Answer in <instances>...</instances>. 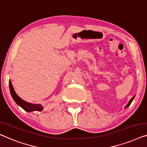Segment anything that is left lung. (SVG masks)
<instances>
[{
	"mask_svg": "<svg viewBox=\"0 0 147 147\" xmlns=\"http://www.w3.org/2000/svg\"><path fill=\"white\" fill-rule=\"evenodd\" d=\"M135 96H134L133 97V98H132L131 99V100H130L129 101V102H128V104H127V105H126V107H125V109H127V108H128V107H129L130 106V105L131 104L132 101H133V99L135 98Z\"/></svg>",
	"mask_w": 147,
	"mask_h": 147,
	"instance_id": "8db88e82",
	"label": "left lung"
}]
</instances>
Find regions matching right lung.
<instances>
[{
	"instance_id": "right-lung-1",
	"label": "right lung",
	"mask_w": 147,
	"mask_h": 147,
	"mask_svg": "<svg viewBox=\"0 0 147 147\" xmlns=\"http://www.w3.org/2000/svg\"><path fill=\"white\" fill-rule=\"evenodd\" d=\"M9 88L11 91V96L16 104L24 109L26 112H32V111H42L43 110V106L40 104H32V103L28 102L22 99L18 94L16 93L13 86L11 83V81L9 80Z\"/></svg>"
}]
</instances>
